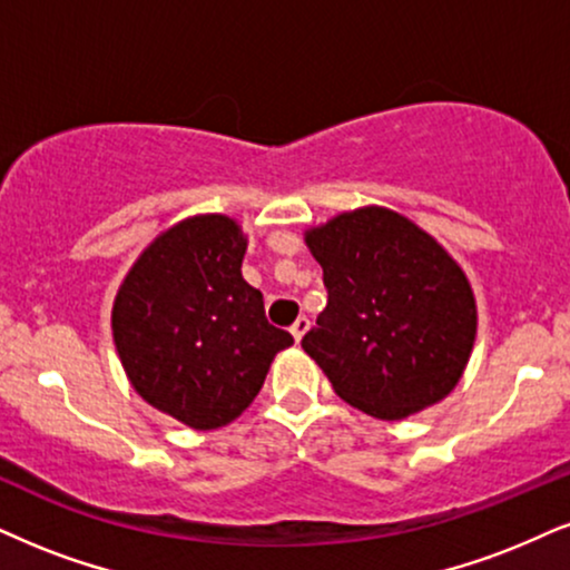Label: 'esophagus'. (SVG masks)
<instances>
[{"instance_id": "obj_1", "label": "esophagus", "mask_w": 570, "mask_h": 570, "mask_svg": "<svg viewBox=\"0 0 570 570\" xmlns=\"http://www.w3.org/2000/svg\"><path fill=\"white\" fill-rule=\"evenodd\" d=\"M306 330H308V320L306 317H298L296 322H293L291 333H293V338H296V343H301V338H304V335H306Z\"/></svg>"}]
</instances>
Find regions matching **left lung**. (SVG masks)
<instances>
[{"mask_svg":"<svg viewBox=\"0 0 570 570\" xmlns=\"http://www.w3.org/2000/svg\"><path fill=\"white\" fill-rule=\"evenodd\" d=\"M304 240L327 306L301 346L343 402L404 420L446 399L473 354L479 308L444 245L383 206L343 210Z\"/></svg>","mask_w":570,"mask_h":570,"instance_id":"left-lung-1","label":"left lung"}]
</instances>
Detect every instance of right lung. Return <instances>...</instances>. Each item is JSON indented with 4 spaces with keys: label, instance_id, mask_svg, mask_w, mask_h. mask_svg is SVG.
<instances>
[{
    "label": "right lung",
    "instance_id": "obj_1",
    "mask_svg": "<svg viewBox=\"0 0 570 570\" xmlns=\"http://www.w3.org/2000/svg\"><path fill=\"white\" fill-rule=\"evenodd\" d=\"M245 248L229 216H189L139 253L114 301V343L131 389L195 431L240 417L293 343L243 279Z\"/></svg>",
    "mask_w": 570,
    "mask_h": 570
}]
</instances>
